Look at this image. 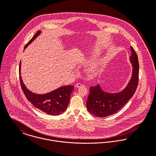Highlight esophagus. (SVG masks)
Instances as JSON below:
<instances>
[{
    "label": "esophagus",
    "instance_id": "1",
    "mask_svg": "<svg viewBox=\"0 0 156 156\" xmlns=\"http://www.w3.org/2000/svg\"><path fill=\"white\" fill-rule=\"evenodd\" d=\"M81 86H82V84H81L80 83H77L75 85L76 88H80Z\"/></svg>",
    "mask_w": 156,
    "mask_h": 156
}]
</instances>
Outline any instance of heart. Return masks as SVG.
I'll use <instances>...</instances> for the list:
<instances>
[{
    "mask_svg": "<svg viewBox=\"0 0 156 156\" xmlns=\"http://www.w3.org/2000/svg\"><path fill=\"white\" fill-rule=\"evenodd\" d=\"M98 53V50H94L91 51V54H96ZM102 62V59L101 58H97L95 59H94L91 61L89 63V64L87 66V71L90 74H95L99 67L100 66Z\"/></svg>",
    "mask_w": 156,
    "mask_h": 156,
    "instance_id": "1",
    "label": "heart"
}]
</instances>
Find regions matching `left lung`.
Returning a JSON list of instances; mask_svg holds the SVG:
<instances>
[{
	"label": "left lung",
	"mask_w": 156,
	"mask_h": 156,
	"mask_svg": "<svg viewBox=\"0 0 156 156\" xmlns=\"http://www.w3.org/2000/svg\"><path fill=\"white\" fill-rule=\"evenodd\" d=\"M131 51L132 77L124 89L117 93H109L104 91L99 84L90 88L87 107L92 115L104 118L113 115L119 111L133 97L138 85L139 66L137 55L132 47Z\"/></svg>",
	"instance_id": "8db88e82"
}]
</instances>
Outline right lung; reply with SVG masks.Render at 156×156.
Instances as JSON below:
<instances>
[{
  "label": "right lung",
  "mask_w": 156,
  "mask_h": 156,
  "mask_svg": "<svg viewBox=\"0 0 156 156\" xmlns=\"http://www.w3.org/2000/svg\"><path fill=\"white\" fill-rule=\"evenodd\" d=\"M41 30L37 32L34 37L25 45L24 49L41 34ZM19 75L23 91L27 99L35 108L47 114L53 116L59 115L66 111L69 101L71 94L74 89L73 85L64 86L48 93L37 94L29 90L23 83L21 76V61L19 67Z\"/></svg>",
  "instance_id": "add662e5"
}]
</instances>
